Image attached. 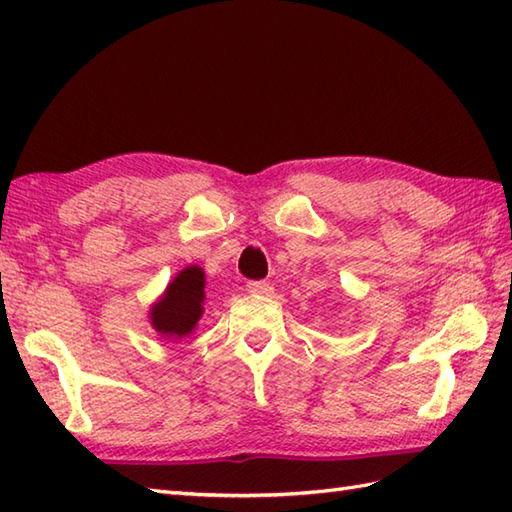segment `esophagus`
I'll list each match as a JSON object with an SVG mask.
<instances>
[{
  "label": "esophagus",
  "mask_w": 512,
  "mask_h": 512,
  "mask_svg": "<svg viewBox=\"0 0 512 512\" xmlns=\"http://www.w3.org/2000/svg\"><path fill=\"white\" fill-rule=\"evenodd\" d=\"M248 292H253V294H272V285L268 283V281H248Z\"/></svg>",
  "instance_id": "34e87169"
}]
</instances>
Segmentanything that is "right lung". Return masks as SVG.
Returning <instances> with one entry per match:
<instances>
[{
    "label": "right lung",
    "instance_id": "add662e5",
    "mask_svg": "<svg viewBox=\"0 0 512 512\" xmlns=\"http://www.w3.org/2000/svg\"><path fill=\"white\" fill-rule=\"evenodd\" d=\"M202 299H205V275L198 266H189L168 285L163 299L152 305V327L165 338L192 334L202 316Z\"/></svg>",
    "mask_w": 512,
    "mask_h": 512
}]
</instances>
